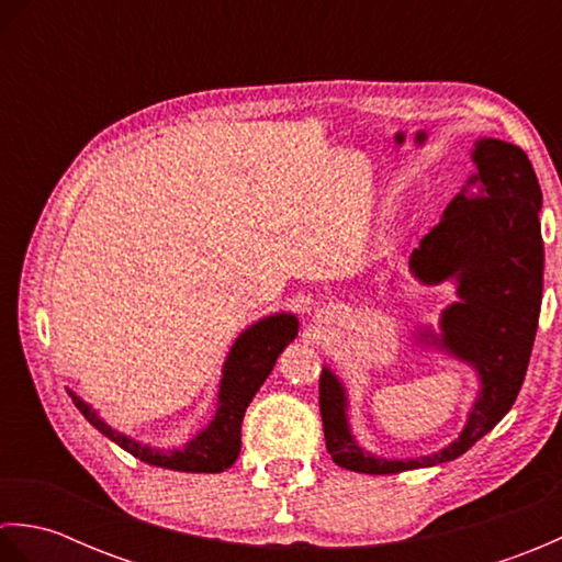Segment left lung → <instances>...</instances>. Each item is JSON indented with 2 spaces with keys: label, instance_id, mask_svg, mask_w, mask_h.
Returning a JSON list of instances; mask_svg holds the SVG:
<instances>
[{
  "label": "left lung",
  "instance_id": "1",
  "mask_svg": "<svg viewBox=\"0 0 562 562\" xmlns=\"http://www.w3.org/2000/svg\"><path fill=\"white\" fill-rule=\"evenodd\" d=\"M475 173L453 195L439 224L411 256L417 282L457 284V302L439 316V333L415 340L451 355L479 374L461 435L427 457L384 459L362 449L348 420V391L330 367L318 381L326 447L340 469L389 475L459 459L509 413L527 374L543 294L541 188L527 154L505 139H475Z\"/></svg>",
  "mask_w": 562,
  "mask_h": 562
}]
</instances>
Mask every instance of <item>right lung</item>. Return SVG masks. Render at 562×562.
<instances>
[{"label": "right lung", "instance_id": "add662e5", "mask_svg": "<svg viewBox=\"0 0 562 562\" xmlns=\"http://www.w3.org/2000/svg\"><path fill=\"white\" fill-rule=\"evenodd\" d=\"M296 333H300V321L288 312L260 318L246 330L238 333V338L234 340L222 367L217 411H214L207 427H202L193 439L178 449H157L142 445V441L113 429L75 391H69V396L81 411V415L101 435L115 441L127 453H133L135 459L171 471L222 473L229 469L236 461L238 451H241V423L248 403L254 401L262 381L270 376L280 352L296 338Z\"/></svg>", "mask_w": 562, "mask_h": 562}]
</instances>
